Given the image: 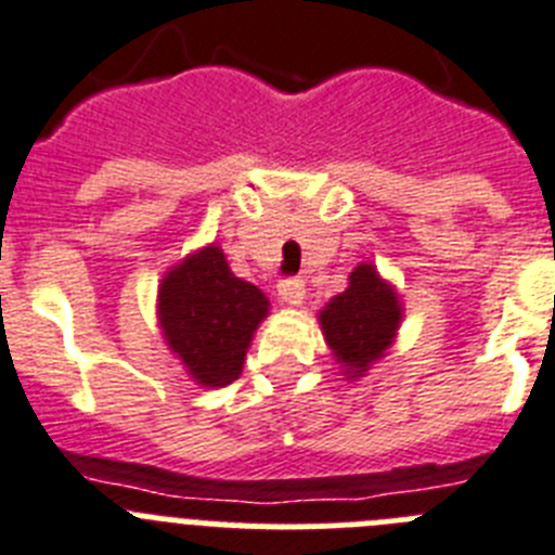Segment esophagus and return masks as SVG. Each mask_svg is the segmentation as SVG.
Listing matches in <instances>:
<instances>
[{
    "label": "esophagus",
    "instance_id": "34e87169",
    "mask_svg": "<svg viewBox=\"0 0 555 555\" xmlns=\"http://www.w3.org/2000/svg\"><path fill=\"white\" fill-rule=\"evenodd\" d=\"M276 293L284 304H289V307H298V304L304 301V293H307V289H304L301 279H282L276 287Z\"/></svg>",
    "mask_w": 555,
    "mask_h": 555
}]
</instances>
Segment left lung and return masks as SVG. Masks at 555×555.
I'll use <instances>...</instances> for the list:
<instances>
[{"mask_svg": "<svg viewBox=\"0 0 555 555\" xmlns=\"http://www.w3.org/2000/svg\"><path fill=\"white\" fill-rule=\"evenodd\" d=\"M401 321V296L373 262H359L348 287L318 312L323 339L348 382L362 378L392 348Z\"/></svg>", "mask_w": 555, "mask_h": 555, "instance_id": "1", "label": "left lung"}]
</instances>
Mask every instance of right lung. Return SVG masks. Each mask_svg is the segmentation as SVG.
<instances>
[{
  "instance_id": "right-lung-1",
  "label": "right lung",
  "mask_w": 555,
  "mask_h": 555,
  "mask_svg": "<svg viewBox=\"0 0 555 555\" xmlns=\"http://www.w3.org/2000/svg\"><path fill=\"white\" fill-rule=\"evenodd\" d=\"M268 309L266 293L234 276L218 243L179 259L157 289L163 339L198 387H227L241 376Z\"/></svg>"
}]
</instances>
